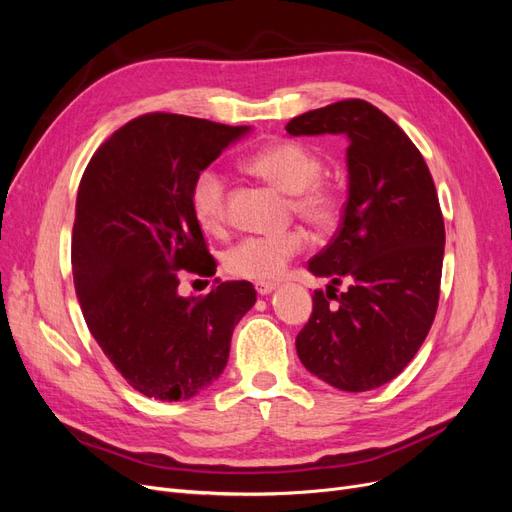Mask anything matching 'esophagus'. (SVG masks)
I'll list each match as a JSON object with an SVG mask.
<instances>
[{"mask_svg":"<svg viewBox=\"0 0 512 512\" xmlns=\"http://www.w3.org/2000/svg\"><path fill=\"white\" fill-rule=\"evenodd\" d=\"M254 288H256L258 294H269V292L275 290V284L273 282H256Z\"/></svg>","mask_w":512,"mask_h":512,"instance_id":"esophagus-1","label":"esophagus"}]
</instances>
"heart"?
Listing matches in <instances>:
<instances>
[{
	"label": "heart",
	"mask_w": 512,
	"mask_h": 512,
	"mask_svg": "<svg viewBox=\"0 0 512 512\" xmlns=\"http://www.w3.org/2000/svg\"><path fill=\"white\" fill-rule=\"evenodd\" d=\"M245 170L290 194L288 209L316 228H329L342 209L335 185L320 177L322 160L307 145L280 141L262 147L245 160ZM190 205L198 224L209 232L224 230L228 222L226 179L215 168L196 173L190 188ZM307 245L301 228H288L273 235H250L237 241L224 254V269L241 280L267 282L284 273L288 262Z\"/></svg>",
	"instance_id": "obj_1"
}]
</instances>
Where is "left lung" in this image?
I'll list each match as a JSON object with an SVG mask.
<instances>
[{"mask_svg": "<svg viewBox=\"0 0 512 512\" xmlns=\"http://www.w3.org/2000/svg\"><path fill=\"white\" fill-rule=\"evenodd\" d=\"M286 132L350 141L342 224L309 260V271L331 277V286L314 290L297 354L335 389H378L414 359L438 312L444 220L436 185L408 134L365 100L303 113ZM342 283L347 290L337 295Z\"/></svg>", "mask_w": 512, "mask_h": 512, "instance_id": "obj_1", "label": "left lung"}]
</instances>
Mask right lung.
Masks as SVG:
<instances>
[{"label":"right lung","mask_w":512,"mask_h":512,"mask_svg":"<svg viewBox=\"0 0 512 512\" xmlns=\"http://www.w3.org/2000/svg\"><path fill=\"white\" fill-rule=\"evenodd\" d=\"M247 128L147 113L91 156L76 194L72 273L87 327L132 389L190 399L218 378L250 282L185 299L179 271L213 275L215 258L190 205L196 173Z\"/></svg>","instance_id":"1"}]
</instances>
